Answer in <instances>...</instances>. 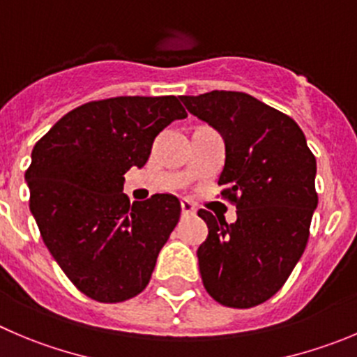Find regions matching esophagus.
<instances>
[{"label": "esophagus", "mask_w": 357, "mask_h": 357, "mask_svg": "<svg viewBox=\"0 0 357 357\" xmlns=\"http://www.w3.org/2000/svg\"><path fill=\"white\" fill-rule=\"evenodd\" d=\"M181 208H182V213H185V215H189V213H195L196 212L195 203H191V202H189V199H182V202H181Z\"/></svg>", "instance_id": "1"}]
</instances>
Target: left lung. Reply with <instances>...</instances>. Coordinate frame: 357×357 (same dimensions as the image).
<instances>
[{
    "mask_svg": "<svg viewBox=\"0 0 357 357\" xmlns=\"http://www.w3.org/2000/svg\"><path fill=\"white\" fill-rule=\"evenodd\" d=\"M181 100L224 138L220 195L238 215L227 224L198 212L208 226L196 252L203 286L224 307H256L284 286L307 247L317 208L315 158L289 115L250 94L212 91Z\"/></svg>",
    "mask_w": 357,
    "mask_h": 357,
    "instance_id": "1",
    "label": "left lung"
}]
</instances>
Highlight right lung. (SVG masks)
Listing matches in <instances>:
<instances>
[{
	"label": "right lung",
	"instance_id": "add662e5",
	"mask_svg": "<svg viewBox=\"0 0 357 357\" xmlns=\"http://www.w3.org/2000/svg\"><path fill=\"white\" fill-rule=\"evenodd\" d=\"M188 117L175 96H119L68 112L35 145L26 172L29 210L54 259L80 293L119 303L147 287L181 217L173 195L130 203L124 173L154 138Z\"/></svg>",
	"mask_w": 357,
	"mask_h": 357
}]
</instances>
